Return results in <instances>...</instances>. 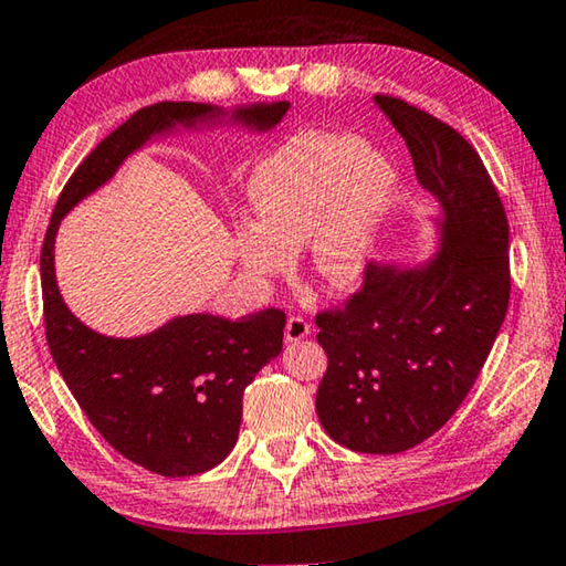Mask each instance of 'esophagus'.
Returning <instances> with one entry per match:
<instances>
[{
    "instance_id": "1",
    "label": "esophagus",
    "mask_w": 566,
    "mask_h": 566,
    "mask_svg": "<svg viewBox=\"0 0 566 566\" xmlns=\"http://www.w3.org/2000/svg\"><path fill=\"white\" fill-rule=\"evenodd\" d=\"M311 334V324L303 316H291L285 321V342H301Z\"/></svg>"
}]
</instances>
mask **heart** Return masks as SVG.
I'll use <instances>...</instances> for the list:
<instances>
[{
	"instance_id": "heart-1",
	"label": "heart",
	"mask_w": 566,
	"mask_h": 566,
	"mask_svg": "<svg viewBox=\"0 0 566 566\" xmlns=\"http://www.w3.org/2000/svg\"><path fill=\"white\" fill-rule=\"evenodd\" d=\"M392 192V171L352 134L306 128L260 159L248 179L240 263L258 277L289 271L308 240L311 275L349 289L367 265L374 230Z\"/></svg>"
}]
</instances>
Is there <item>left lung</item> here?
I'll use <instances>...</instances> for the list:
<instances>
[{
    "instance_id": "8db88e82",
    "label": "left lung",
    "mask_w": 566,
    "mask_h": 566,
    "mask_svg": "<svg viewBox=\"0 0 566 566\" xmlns=\"http://www.w3.org/2000/svg\"><path fill=\"white\" fill-rule=\"evenodd\" d=\"M446 212L442 250L422 271L367 268L359 291L316 313L328 367L318 420L338 446L392 455L458 412L481 374L511 298L509 220L481 156L453 126L377 95Z\"/></svg>"
}]
</instances>
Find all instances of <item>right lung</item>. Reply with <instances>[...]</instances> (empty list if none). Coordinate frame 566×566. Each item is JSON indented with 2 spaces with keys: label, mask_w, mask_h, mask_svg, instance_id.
Masks as SVG:
<instances>
[{
  "label": "right lung",
  "mask_w": 566,
  "mask_h": 566,
  "mask_svg": "<svg viewBox=\"0 0 566 566\" xmlns=\"http://www.w3.org/2000/svg\"><path fill=\"white\" fill-rule=\"evenodd\" d=\"M289 103L240 108L271 128ZM202 103L164 101L136 111L85 156L52 210L40 253L42 313L52 359L91 424L111 448L146 471L185 478L220 465L238 442L242 392L283 349L285 313L265 308L238 321L195 313L138 338H108L83 326L57 293L52 245L73 205L101 187L128 154L171 124L210 116Z\"/></svg>",
  "instance_id": "1"
}]
</instances>
